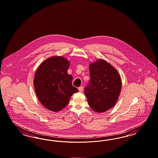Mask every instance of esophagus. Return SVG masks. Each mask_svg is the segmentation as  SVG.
Instances as JSON below:
<instances>
[{"mask_svg": "<svg viewBox=\"0 0 158 158\" xmlns=\"http://www.w3.org/2000/svg\"><path fill=\"white\" fill-rule=\"evenodd\" d=\"M78 90H79V91L80 92H82V91H83V87H80L78 88Z\"/></svg>", "mask_w": 158, "mask_h": 158, "instance_id": "esophagus-1", "label": "esophagus"}]
</instances>
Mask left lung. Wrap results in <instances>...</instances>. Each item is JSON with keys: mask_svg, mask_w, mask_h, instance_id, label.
I'll return each mask as SVG.
<instances>
[{"mask_svg": "<svg viewBox=\"0 0 158 158\" xmlns=\"http://www.w3.org/2000/svg\"><path fill=\"white\" fill-rule=\"evenodd\" d=\"M90 81L84 89L88 102L96 112H104L117 102L122 88L118 71L110 63L99 59L89 66Z\"/></svg>", "mask_w": 158, "mask_h": 158, "instance_id": "8db88e82", "label": "left lung"}]
</instances>
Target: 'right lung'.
<instances>
[{"label": "right lung", "mask_w": 158, "mask_h": 158, "mask_svg": "<svg viewBox=\"0 0 158 158\" xmlns=\"http://www.w3.org/2000/svg\"><path fill=\"white\" fill-rule=\"evenodd\" d=\"M70 61L62 56H53L39 65L34 78L35 93L46 109L58 112L69 104L71 95L78 91L72 85L73 77L67 73Z\"/></svg>", "instance_id": "1"}]
</instances>
